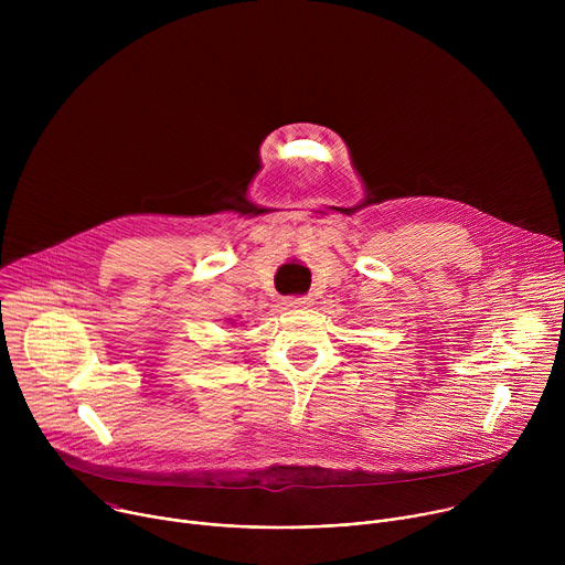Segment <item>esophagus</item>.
Listing matches in <instances>:
<instances>
[{"label": "esophagus", "instance_id": "obj_1", "mask_svg": "<svg viewBox=\"0 0 565 565\" xmlns=\"http://www.w3.org/2000/svg\"><path fill=\"white\" fill-rule=\"evenodd\" d=\"M310 303H312V299L308 295H292L286 299V306H290V308H306Z\"/></svg>", "mask_w": 565, "mask_h": 565}]
</instances>
